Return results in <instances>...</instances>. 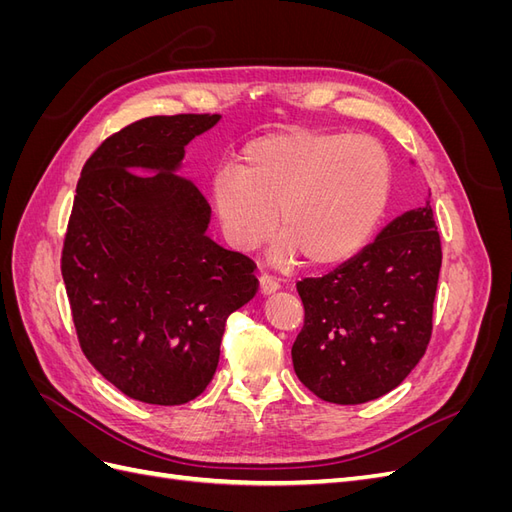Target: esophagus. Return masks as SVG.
<instances>
[{
    "label": "esophagus",
    "instance_id": "34e87169",
    "mask_svg": "<svg viewBox=\"0 0 512 512\" xmlns=\"http://www.w3.org/2000/svg\"><path fill=\"white\" fill-rule=\"evenodd\" d=\"M258 288H260V294H265V297H267V294H273V292L280 290V284H277L271 275L265 273V275L258 277Z\"/></svg>",
    "mask_w": 512,
    "mask_h": 512
}]
</instances>
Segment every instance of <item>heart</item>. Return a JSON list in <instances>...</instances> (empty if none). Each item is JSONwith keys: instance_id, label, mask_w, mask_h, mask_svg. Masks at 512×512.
<instances>
[{"instance_id": "heart-1", "label": "heart", "mask_w": 512, "mask_h": 512, "mask_svg": "<svg viewBox=\"0 0 512 512\" xmlns=\"http://www.w3.org/2000/svg\"><path fill=\"white\" fill-rule=\"evenodd\" d=\"M393 192L389 153L367 136L292 128L245 145L211 181L226 241L252 252L280 226L273 256L307 267L346 262L380 226ZM278 213L275 214L274 211Z\"/></svg>"}]
</instances>
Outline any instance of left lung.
Wrapping results in <instances>:
<instances>
[{"label": "left lung", "instance_id": "left-lung-1", "mask_svg": "<svg viewBox=\"0 0 512 512\" xmlns=\"http://www.w3.org/2000/svg\"><path fill=\"white\" fill-rule=\"evenodd\" d=\"M442 267L429 200L399 215L331 273L297 284L305 307L292 344L297 378L339 406L393 391L423 359Z\"/></svg>", "mask_w": 512, "mask_h": 512}]
</instances>
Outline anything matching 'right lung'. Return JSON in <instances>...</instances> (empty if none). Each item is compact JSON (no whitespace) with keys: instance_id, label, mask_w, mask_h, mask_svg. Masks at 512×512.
Wrapping results in <instances>:
<instances>
[{"instance_id":"right-lung-1","label":"right lung","mask_w":512,"mask_h":512,"mask_svg":"<svg viewBox=\"0 0 512 512\" xmlns=\"http://www.w3.org/2000/svg\"><path fill=\"white\" fill-rule=\"evenodd\" d=\"M220 115H158L85 162L61 252L89 363L132 399L181 406L207 389L226 318L254 299V262L207 237L211 207L177 175Z\"/></svg>"}]
</instances>
